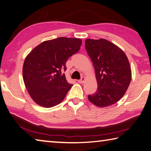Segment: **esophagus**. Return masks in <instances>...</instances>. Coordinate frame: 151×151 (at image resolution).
Returning <instances> with one entry per match:
<instances>
[{"label":"esophagus","instance_id":"obj_1","mask_svg":"<svg viewBox=\"0 0 151 151\" xmlns=\"http://www.w3.org/2000/svg\"><path fill=\"white\" fill-rule=\"evenodd\" d=\"M85 80H86V78L85 77H82V78H81V80H78V82L80 83H84V81H85Z\"/></svg>","mask_w":151,"mask_h":151}]
</instances>
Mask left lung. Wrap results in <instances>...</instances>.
<instances>
[{"label":"left lung","instance_id":"obj_1","mask_svg":"<svg viewBox=\"0 0 151 151\" xmlns=\"http://www.w3.org/2000/svg\"><path fill=\"white\" fill-rule=\"evenodd\" d=\"M86 51L93 63L97 91L88 99L99 107L115 104L122 98L131 80V69L126 54L105 39H86Z\"/></svg>","mask_w":151,"mask_h":151}]
</instances>
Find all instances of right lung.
I'll return each mask as SVG.
<instances>
[{
  "mask_svg": "<svg viewBox=\"0 0 151 151\" xmlns=\"http://www.w3.org/2000/svg\"><path fill=\"white\" fill-rule=\"evenodd\" d=\"M82 40L60 37L38 45L26 57L22 68L24 85L33 101L50 108L60 104L73 85L62 70L71 55L77 53Z\"/></svg>",
  "mask_w": 151,
  "mask_h": 151,
  "instance_id": "add662e5",
  "label": "right lung"
}]
</instances>
